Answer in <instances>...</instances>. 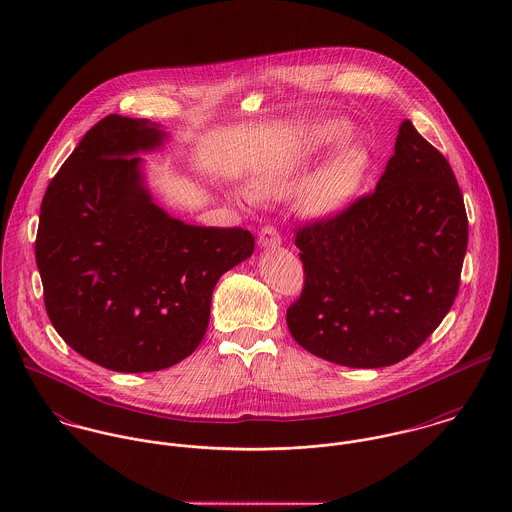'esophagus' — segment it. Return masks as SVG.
Listing matches in <instances>:
<instances>
[{"instance_id": "1", "label": "esophagus", "mask_w": 512, "mask_h": 512, "mask_svg": "<svg viewBox=\"0 0 512 512\" xmlns=\"http://www.w3.org/2000/svg\"><path fill=\"white\" fill-rule=\"evenodd\" d=\"M282 242V236L278 232V228L274 224H266L262 226L260 234H258V244L262 248H272V246H278Z\"/></svg>"}]
</instances>
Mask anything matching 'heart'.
<instances>
[{
	"instance_id": "obj_1",
	"label": "heart",
	"mask_w": 512,
	"mask_h": 512,
	"mask_svg": "<svg viewBox=\"0 0 512 512\" xmlns=\"http://www.w3.org/2000/svg\"><path fill=\"white\" fill-rule=\"evenodd\" d=\"M349 134L351 128L343 120L311 124L258 169L254 177L256 193L262 197L292 193L311 165L331 149L345 144ZM368 171L370 155L365 147L353 144L339 149L301 187L303 207L317 217H333L345 211L363 191Z\"/></svg>"
}]
</instances>
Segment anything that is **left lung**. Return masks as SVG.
<instances>
[{
	"label": "left lung",
	"instance_id": "obj_1",
	"mask_svg": "<svg viewBox=\"0 0 512 512\" xmlns=\"http://www.w3.org/2000/svg\"><path fill=\"white\" fill-rule=\"evenodd\" d=\"M467 230L451 165L404 120L374 193L297 228L305 280L286 313L293 339L337 365L404 361L455 301Z\"/></svg>",
	"mask_w": 512,
	"mask_h": 512
}]
</instances>
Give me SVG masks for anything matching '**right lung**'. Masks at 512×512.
<instances>
[{"instance_id":"obj_1","label":"right lung","mask_w":512,"mask_h":512,"mask_svg":"<svg viewBox=\"0 0 512 512\" xmlns=\"http://www.w3.org/2000/svg\"><path fill=\"white\" fill-rule=\"evenodd\" d=\"M165 138L147 120L102 118L41 203L35 260L47 315L78 355L116 372L187 359L220 276L254 252L250 230L185 224L153 203L136 153Z\"/></svg>"}]
</instances>
